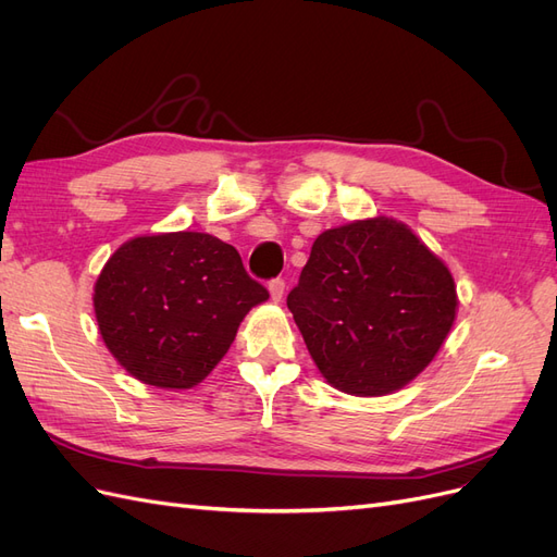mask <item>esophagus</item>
Returning a JSON list of instances; mask_svg holds the SVG:
<instances>
[{
  "instance_id": "esophagus-1",
  "label": "esophagus",
  "mask_w": 557,
  "mask_h": 557,
  "mask_svg": "<svg viewBox=\"0 0 557 557\" xmlns=\"http://www.w3.org/2000/svg\"><path fill=\"white\" fill-rule=\"evenodd\" d=\"M283 293H285V281H283V278L269 281V295H272L274 301H281V299H283Z\"/></svg>"
}]
</instances>
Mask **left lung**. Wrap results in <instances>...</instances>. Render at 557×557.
I'll use <instances>...</instances> for the list:
<instances>
[{
    "instance_id": "obj_1",
    "label": "left lung",
    "mask_w": 557,
    "mask_h": 557,
    "mask_svg": "<svg viewBox=\"0 0 557 557\" xmlns=\"http://www.w3.org/2000/svg\"><path fill=\"white\" fill-rule=\"evenodd\" d=\"M288 309L323 379L381 397L434 360L458 313L450 269L395 218L318 234Z\"/></svg>"
}]
</instances>
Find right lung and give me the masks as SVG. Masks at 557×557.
<instances>
[{
  "label": "right lung",
  "mask_w": 557,
  "mask_h": 557,
  "mask_svg": "<svg viewBox=\"0 0 557 557\" xmlns=\"http://www.w3.org/2000/svg\"><path fill=\"white\" fill-rule=\"evenodd\" d=\"M267 299L234 246L207 232H162L113 252L95 281L92 307L104 346L129 376L188 391Z\"/></svg>",
  "instance_id": "add662e5"
}]
</instances>
